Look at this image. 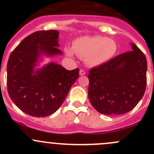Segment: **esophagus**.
Returning <instances> with one entry per match:
<instances>
[{"label":"esophagus","mask_w":154,"mask_h":154,"mask_svg":"<svg viewBox=\"0 0 154 154\" xmlns=\"http://www.w3.org/2000/svg\"><path fill=\"white\" fill-rule=\"evenodd\" d=\"M86 74V71H83V70H80V76H83Z\"/></svg>","instance_id":"esophagus-1"}]
</instances>
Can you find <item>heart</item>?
<instances>
[{
    "label": "heart",
    "mask_w": 154,
    "mask_h": 154,
    "mask_svg": "<svg viewBox=\"0 0 154 154\" xmlns=\"http://www.w3.org/2000/svg\"><path fill=\"white\" fill-rule=\"evenodd\" d=\"M73 49L66 47L65 53L69 57L75 53L86 60L88 66L95 67L109 61L116 55L118 45L116 41L101 35L84 36L77 38L73 44Z\"/></svg>",
    "instance_id": "obj_1"
}]
</instances>
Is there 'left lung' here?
<instances>
[{
  "label": "left lung",
  "mask_w": 154,
  "mask_h": 154,
  "mask_svg": "<svg viewBox=\"0 0 154 154\" xmlns=\"http://www.w3.org/2000/svg\"><path fill=\"white\" fill-rule=\"evenodd\" d=\"M130 45L131 51L120 54L88 72V99L102 114H125L143 97L147 84V60L134 43Z\"/></svg>",
  "instance_id": "8db88e82"
}]
</instances>
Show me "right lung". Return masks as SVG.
Segmentation results:
<instances>
[{
  "label": "right lung",
  "mask_w": 154,
  "mask_h": 154,
  "mask_svg": "<svg viewBox=\"0 0 154 154\" xmlns=\"http://www.w3.org/2000/svg\"><path fill=\"white\" fill-rule=\"evenodd\" d=\"M59 32L40 30L24 38L11 53L7 63V91L11 100L22 112L34 117L55 112L79 77V68L68 71L50 63L35 70L42 54H62L57 47Z\"/></svg>",
  "instance_id": "obj_1"
}]
</instances>
